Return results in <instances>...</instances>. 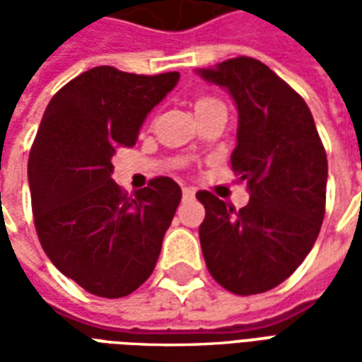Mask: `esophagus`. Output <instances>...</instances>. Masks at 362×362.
Wrapping results in <instances>:
<instances>
[{"instance_id": "1", "label": "esophagus", "mask_w": 362, "mask_h": 362, "mask_svg": "<svg viewBox=\"0 0 362 362\" xmlns=\"http://www.w3.org/2000/svg\"><path fill=\"white\" fill-rule=\"evenodd\" d=\"M182 196H184V199H194L196 197V189L189 188V186H184L182 188Z\"/></svg>"}]
</instances>
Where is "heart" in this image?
I'll list each match as a JSON object with an SVG mask.
<instances>
[{"label":"heart","instance_id":"obj_1","mask_svg":"<svg viewBox=\"0 0 362 362\" xmlns=\"http://www.w3.org/2000/svg\"><path fill=\"white\" fill-rule=\"evenodd\" d=\"M217 100H211V98H202L199 103L196 104V108H199V106H205V104H215Z\"/></svg>","mask_w":362,"mask_h":362}]
</instances>
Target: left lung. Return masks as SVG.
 <instances>
[{
	"label": "left lung",
	"mask_w": 362,
	"mask_h": 362,
	"mask_svg": "<svg viewBox=\"0 0 362 362\" xmlns=\"http://www.w3.org/2000/svg\"><path fill=\"white\" fill-rule=\"evenodd\" d=\"M238 110L230 166L250 202L235 211L209 192L199 243L213 279L235 295H258L293 275L318 238L326 209L327 158L310 108L254 58L196 69Z\"/></svg>",
	"instance_id": "left-lung-1"
}]
</instances>
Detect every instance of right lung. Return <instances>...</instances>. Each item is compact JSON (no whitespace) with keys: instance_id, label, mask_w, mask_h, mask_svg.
Wrapping results in <instances>:
<instances>
[{"instance_id":"add662e5","label":"right lung","mask_w":362,"mask_h":362,"mask_svg":"<svg viewBox=\"0 0 362 362\" xmlns=\"http://www.w3.org/2000/svg\"><path fill=\"white\" fill-rule=\"evenodd\" d=\"M178 81V71L93 67L46 106L28 155L36 233L52 264L90 295H129L157 266L180 186L160 176L127 196L112 180V157L134 147L149 112Z\"/></svg>"}]
</instances>
